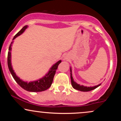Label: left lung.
Wrapping results in <instances>:
<instances>
[{
	"label": "left lung",
	"mask_w": 121,
	"mask_h": 121,
	"mask_svg": "<svg viewBox=\"0 0 121 121\" xmlns=\"http://www.w3.org/2000/svg\"><path fill=\"white\" fill-rule=\"evenodd\" d=\"M70 72H71V73H70V78H71V84H72V86L75 89H77L78 90V91H92V90H94V89L97 88V87L99 86L100 85H97V86H93V87H86V86H82V85H80L79 84H77V83L73 81V77H72V70L71 69H70Z\"/></svg>",
	"instance_id": "8db88e82"
}]
</instances>
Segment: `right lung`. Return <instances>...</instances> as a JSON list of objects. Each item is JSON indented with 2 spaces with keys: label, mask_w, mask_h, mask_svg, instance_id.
Masks as SVG:
<instances>
[{
  "label": "right lung",
  "mask_w": 121,
  "mask_h": 121,
  "mask_svg": "<svg viewBox=\"0 0 121 121\" xmlns=\"http://www.w3.org/2000/svg\"><path fill=\"white\" fill-rule=\"evenodd\" d=\"M27 26H24L23 28L17 34L15 35V36L13 37V40L15 39L16 37L19 36L20 35L23 34V32L27 28ZM12 43H11L9 47V49H8V56H7V63L8 69L9 71L11 73L12 77L15 79L16 82L22 88L26 90L27 91H32V92H39V91H43L48 89L51 87V85L52 84L54 76H55L56 71L57 69L58 66L60 64L61 62V61L60 60L55 65H53V66L50 69L49 72L47 74L45 75V77H43V78L40 79L39 80H37L36 81L30 82H26L23 81L21 80L19 77H17L16 74L14 73V71L12 69L11 66V46Z\"/></svg>",
  "instance_id": "obj_1"
}]
</instances>
